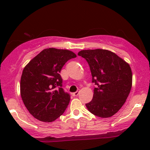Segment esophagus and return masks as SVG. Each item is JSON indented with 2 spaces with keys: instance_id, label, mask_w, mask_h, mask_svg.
<instances>
[{
  "instance_id": "34e87169",
  "label": "esophagus",
  "mask_w": 150,
  "mask_h": 150,
  "mask_svg": "<svg viewBox=\"0 0 150 150\" xmlns=\"http://www.w3.org/2000/svg\"><path fill=\"white\" fill-rule=\"evenodd\" d=\"M79 93H80V90H77V92L73 93V97H77V96L79 94Z\"/></svg>"
}]
</instances>
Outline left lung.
<instances>
[{
  "label": "left lung",
  "instance_id": "obj_1",
  "mask_svg": "<svg viewBox=\"0 0 150 150\" xmlns=\"http://www.w3.org/2000/svg\"><path fill=\"white\" fill-rule=\"evenodd\" d=\"M78 56L85 58L90 68L94 89L92 100L86 104L89 112L109 118L119 111L132 87L130 65L116 53L106 49L82 50Z\"/></svg>",
  "mask_w": 150,
  "mask_h": 150
}]
</instances>
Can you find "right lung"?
Instances as JSON below:
<instances>
[{
  "instance_id": "1",
  "label": "right lung",
  "mask_w": 150,
  "mask_h": 150,
  "mask_svg": "<svg viewBox=\"0 0 150 150\" xmlns=\"http://www.w3.org/2000/svg\"><path fill=\"white\" fill-rule=\"evenodd\" d=\"M77 57L73 51L49 48L26 65L20 80V94L25 107L41 121H54L64 113L70 97L63 91L61 68Z\"/></svg>"
}]
</instances>
